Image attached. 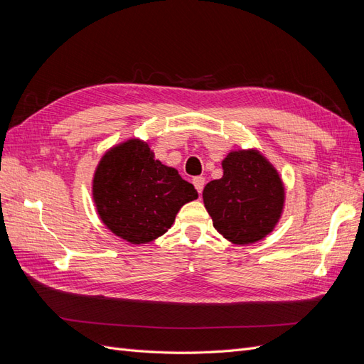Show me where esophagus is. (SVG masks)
Here are the masks:
<instances>
[{"label": "esophagus", "instance_id": "obj_1", "mask_svg": "<svg viewBox=\"0 0 364 364\" xmlns=\"http://www.w3.org/2000/svg\"><path fill=\"white\" fill-rule=\"evenodd\" d=\"M193 183L196 186V190L199 191V193H202L203 186H205V178H203V176H197V178L193 179Z\"/></svg>", "mask_w": 364, "mask_h": 364}]
</instances>
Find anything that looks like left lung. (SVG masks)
I'll return each instance as SVG.
<instances>
[{
    "instance_id": "left-lung-1",
    "label": "left lung",
    "mask_w": 364,
    "mask_h": 364,
    "mask_svg": "<svg viewBox=\"0 0 364 364\" xmlns=\"http://www.w3.org/2000/svg\"><path fill=\"white\" fill-rule=\"evenodd\" d=\"M223 176L208 182L203 203L218 234L234 245H252L277 228L285 186L277 167L258 149L230 150Z\"/></svg>"
}]
</instances>
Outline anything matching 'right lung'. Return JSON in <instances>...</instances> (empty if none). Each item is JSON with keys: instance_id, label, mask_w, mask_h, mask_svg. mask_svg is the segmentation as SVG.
Masks as SVG:
<instances>
[{"instance_id": "add662e5", "label": "right lung", "mask_w": 364, "mask_h": 364, "mask_svg": "<svg viewBox=\"0 0 364 364\" xmlns=\"http://www.w3.org/2000/svg\"><path fill=\"white\" fill-rule=\"evenodd\" d=\"M197 197L193 183L155 159L149 142L139 138L106 150L92 178L98 217L130 245H147L164 235L179 209Z\"/></svg>"}]
</instances>
